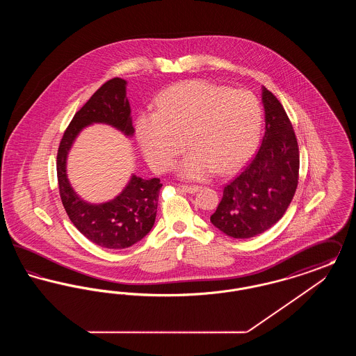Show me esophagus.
Listing matches in <instances>:
<instances>
[{"mask_svg":"<svg viewBox=\"0 0 356 356\" xmlns=\"http://www.w3.org/2000/svg\"><path fill=\"white\" fill-rule=\"evenodd\" d=\"M179 188H180V189H183V191L186 192V193H196V192L199 191V188H200V186H184V184H181V186H179Z\"/></svg>","mask_w":356,"mask_h":356,"instance_id":"obj_1","label":"esophagus"}]
</instances>
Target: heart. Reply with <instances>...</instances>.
Masks as SVG:
<instances>
[{"label": "heart", "mask_w": 356, "mask_h": 356, "mask_svg": "<svg viewBox=\"0 0 356 356\" xmlns=\"http://www.w3.org/2000/svg\"><path fill=\"white\" fill-rule=\"evenodd\" d=\"M157 112H143L136 135L153 170H172L186 144L191 148L177 170L203 180L215 170H237L259 140L263 112L251 92L232 90L204 80L172 85L157 99Z\"/></svg>", "instance_id": "1"}]
</instances>
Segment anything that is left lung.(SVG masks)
<instances>
[{
  "label": "left lung",
  "instance_id": "left-lung-1",
  "mask_svg": "<svg viewBox=\"0 0 356 356\" xmlns=\"http://www.w3.org/2000/svg\"><path fill=\"white\" fill-rule=\"evenodd\" d=\"M266 134L250 164L224 186L211 222L234 238L270 229L287 211L299 180V147L280 102L263 86Z\"/></svg>",
  "mask_w": 356,
  "mask_h": 356
}]
</instances>
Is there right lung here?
I'll return each mask as SVG.
<instances>
[{"label":"right lung","instance_id":"add662e5","mask_svg":"<svg viewBox=\"0 0 356 356\" xmlns=\"http://www.w3.org/2000/svg\"><path fill=\"white\" fill-rule=\"evenodd\" d=\"M95 122L111 125L125 136H134L125 80L112 79L93 93L70 121L57 152L58 189L70 221L92 243L109 250H122L140 241L152 229L163 184L156 177L145 180L132 175L129 183L113 200L102 204L84 202L69 183L67 157L76 137L85 127Z\"/></svg>","mask_w":356,"mask_h":356}]
</instances>
